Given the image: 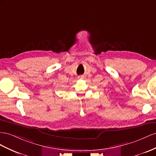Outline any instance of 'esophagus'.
Returning a JSON list of instances; mask_svg holds the SVG:
<instances>
[{
    "label": "esophagus",
    "mask_w": 156,
    "mask_h": 156,
    "mask_svg": "<svg viewBox=\"0 0 156 156\" xmlns=\"http://www.w3.org/2000/svg\"><path fill=\"white\" fill-rule=\"evenodd\" d=\"M78 78L79 79H82V78H83V76H78Z\"/></svg>",
    "instance_id": "34e87169"
}]
</instances>
